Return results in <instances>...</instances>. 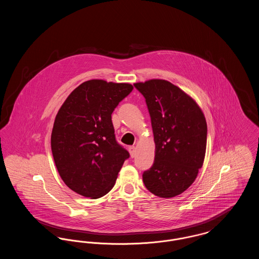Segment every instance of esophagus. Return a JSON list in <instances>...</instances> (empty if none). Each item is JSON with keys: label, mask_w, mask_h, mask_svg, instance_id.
Wrapping results in <instances>:
<instances>
[{"label": "esophagus", "mask_w": 259, "mask_h": 259, "mask_svg": "<svg viewBox=\"0 0 259 259\" xmlns=\"http://www.w3.org/2000/svg\"><path fill=\"white\" fill-rule=\"evenodd\" d=\"M129 152H130V155L131 157H135L136 156V148L135 147H129Z\"/></svg>", "instance_id": "1"}]
</instances>
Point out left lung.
<instances>
[{
  "mask_svg": "<svg viewBox=\"0 0 259 259\" xmlns=\"http://www.w3.org/2000/svg\"><path fill=\"white\" fill-rule=\"evenodd\" d=\"M134 87L146 99L155 143L151 168L143 174L148 190L161 198L182 194L197 178L207 147V122L197 103L164 79Z\"/></svg>",
  "mask_w": 259,
  "mask_h": 259,
  "instance_id": "1",
  "label": "left lung"
}]
</instances>
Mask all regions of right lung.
I'll return each instance as SVG.
<instances>
[{"mask_svg":"<svg viewBox=\"0 0 259 259\" xmlns=\"http://www.w3.org/2000/svg\"><path fill=\"white\" fill-rule=\"evenodd\" d=\"M130 83L91 79L68 96L57 112L51 150L63 182L79 195H106L129 152L117 144L111 113L130 94Z\"/></svg>","mask_w":259,"mask_h":259,"instance_id":"obj_1","label":"right lung"}]
</instances>
